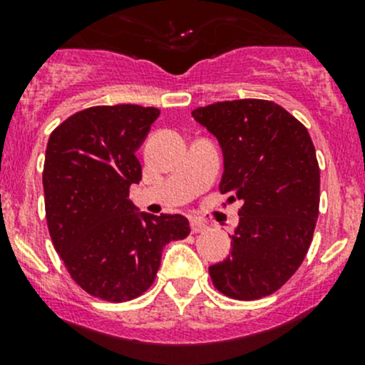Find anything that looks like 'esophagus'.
Here are the masks:
<instances>
[{"label":"esophagus","instance_id":"esophagus-1","mask_svg":"<svg viewBox=\"0 0 365 365\" xmlns=\"http://www.w3.org/2000/svg\"><path fill=\"white\" fill-rule=\"evenodd\" d=\"M206 227H208V224L203 222V220L190 219V230H192V233H201V231H205Z\"/></svg>","mask_w":365,"mask_h":365}]
</instances>
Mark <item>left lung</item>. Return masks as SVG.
I'll use <instances>...</instances> for the list:
<instances>
[{"label": "left lung", "mask_w": 365, "mask_h": 365, "mask_svg": "<svg viewBox=\"0 0 365 365\" xmlns=\"http://www.w3.org/2000/svg\"><path fill=\"white\" fill-rule=\"evenodd\" d=\"M192 118L219 141V189L242 201L231 256L208 268L230 298L277 292L311 245L319 208V168L307 128L275 102L242 98L205 106Z\"/></svg>", "instance_id": "1"}]
</instances>
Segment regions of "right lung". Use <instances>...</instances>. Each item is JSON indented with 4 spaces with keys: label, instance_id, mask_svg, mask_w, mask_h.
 Listing matches in <instances>:
<instances>
[{
    "label": "right lung",
    "instance_id": "obj_1",
    "mask_svg": "<svg viewBox=\"0 0 365 365\" xmlns=\"http://www.w3.org/2000/svg\"><path fill=\"white\" fill-rule=\"evenodd\" d=\"M157 108L97 106L51 134L43 164L46 219L70 277L90 295L127 302L155 281L162 249L190 233L180 213L139 212L128 200L141 180L135 152Z\"/></svg>",
    "mask_w": 365,
    "mask_h": 365
}]
</instances>
